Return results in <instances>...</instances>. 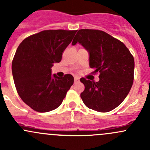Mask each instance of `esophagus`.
I'll return each instance as SVG.
<instances>
[{
	"mask_svg": "<svg viewBox=\"0 0 150 150\" xmlns=\"http://www.w3.org/2000/svg\"><path fill=\"white\" fill-rule=\"evenodd\" d=\"M80 81L79 78H74V82H75V83H78Z\"/></svg>",
	"mask_w": 150,
	"mask_h": 150,
	"instance_id": "esophagus-1",
	"label": "esophagus"
}]
</instances>
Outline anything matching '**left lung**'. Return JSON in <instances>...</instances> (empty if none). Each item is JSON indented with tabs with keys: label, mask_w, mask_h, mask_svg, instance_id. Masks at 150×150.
I'll return each mask as SVG.
<instances>
[{
	"label": "left lung",
	"mask_w": 150,
	"mask_h": 150,
	"mask_svg": "<svg viewBox=\"0 0 150 150\" xmlns=\"http://www.w3.org/2000/svg\"><path fill=\"white\" fill-rule=\"evenodd\" d=\"M79 43L89 52V65L98 82L82 78L81 97L89 109L107 112L118 107L129 93L134 74V59L122 42L99 30H78L72 44Z\"/></svg>",
	"instance_id": "8db88e82"
}]
</instances>
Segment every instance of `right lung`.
<instances>
[{
  "label": "right lung",
  "instance_id": "right-lung-1",
  "mask_svg": "<svg viewBox=\"0 0 150 150\" xmlns=\"http://www.w3.org/2000/svg\"><path fill=\"white\" fill-rule=\"evenodd\" d=\"M77 30H47L22 40L12 61L16 91L33 110L46 112L59 107L74 83L72 75L51 76V67L60 62L62 54Z\"/></svg>",
  "mask_w": 150,
  "mask_h": 150
}]
</instances>
